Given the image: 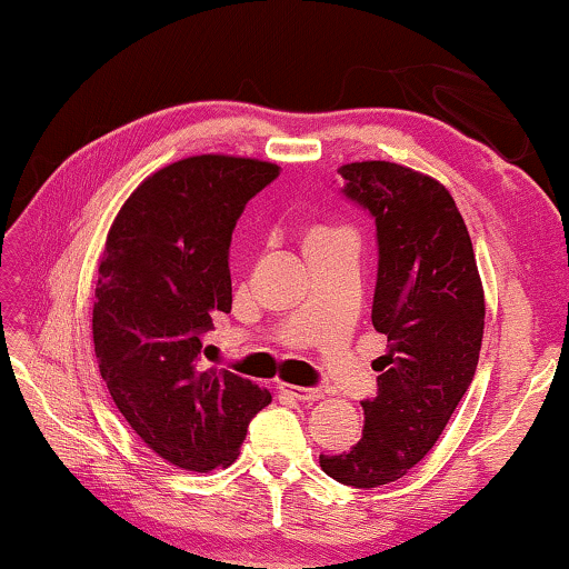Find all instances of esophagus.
Segmentation results:
<instances>
[{
	"instance_id": "esophagus-1",
	"label": "esophagus",
	"mask_w": 569,
	"mask_h": 569,
	"mask_svg": "<svg viewBox=\"0 0 569 569\" xmlns=\"http://www.w3.org/2000/svg\"><path fill=\"white\" fill-rule=\"evenodd\" d=\"M279 388H282L287 396H292V399H298V401H318L323 396L321 391H318V388H302V386H287V383H282Z\"/></svg>"
}]
</instances>
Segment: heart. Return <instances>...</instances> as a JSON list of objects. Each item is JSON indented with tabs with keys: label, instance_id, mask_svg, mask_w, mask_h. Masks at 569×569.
I'll list each match as a JSON object with an SVG mask.
<instances>
[{
	"label": "heart",
	"instance_id": "b5f03b06",
	"mask_svg": "<svg viewBox=\"0 0 569 569\" xmlns=\"http://www.w3.org/2000/svg\"><path fill=\"white\" fill-rule=\"evenodd\" d=\"M323 236H329V232H321V230H318V232H313V236H310V240H313V238H323Z\"/></svg>",
	"mask_w": 569,
	"mask_h": 569
}]
</instances>
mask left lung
Listing matches in <instances>:
<instances>
[{
  "mask_svg": "<svg viewBox=\"0 0 569 569\" xmlns=\"http://www.w3.org/2000/svg\"><path fill=\"white\" fill-rule=\"evenodd\" d=\"M339 173L341 193L376 220L372 326L388 349L372 362L378 393L362 401V440L321 453V469L339 485L370 489L401 479L446 430L477 372L485 292L446 186L386 160L349 162Z\"/></svg>",
  "mask_w": 569,
  "mask_h": 569,
  "instance_id": "8db88e82",
  "label": "left lung"
}]
</instances>
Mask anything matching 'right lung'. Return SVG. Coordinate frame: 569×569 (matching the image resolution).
Wrapping results in <instances>:
<instances>
[{
  "mask_svg": "<svg viewBox=\"0 0 569 569\" xmlns=\"http://www.w3.org/2000/svg\"><path fill=\"white\" fill-rule=\"evenodd\" d=\"M274 162L199 154L147 178L108 232L92 341L131 430L189 471L232 463L271 401L236 372L201 368L214 318L230 313V240Z\"/></svg>",
  "mask_w": 569,
  "mask_h": 569,
  "instance_id": "add662e5",
  "label": "right lung"
}]
</instances>
